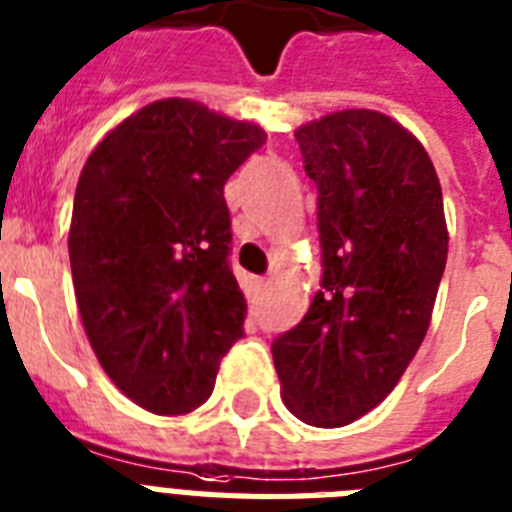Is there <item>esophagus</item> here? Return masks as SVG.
<instances>
[{"instance_id":"esophagus-1","label":"esophagus","mask_w":512,"mask_h":512,"mask_svg":"<svg viewBox=\"0 0 512 512\" xmlns=\"http://www.w3.org/2000/svg\"><path fill=\"white\" fill-rule=\"evenodd\" d=\"M268 284H270L268 278H255V286H257V289H265V286H268Z\"/></svg>"}]
</instances>
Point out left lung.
I'll return each mask as SVG.
<instances>
[{"instance_id":"8db88e82","label":"left lung","mask_w":512,"mask_h":512,"mask_svg":"<svg viewBox=\"0 0 512 512\" xmlns=\"http://www.w3.org/2000/svg\"><path fill=\"white\" fill-rule=\"evenodd\" d=\"M294 139L318 186L323 278L270 352L286 407L336 429L384 402L415 357L450 239L434 165L400 123L342 110Z\"/></svg>"}]
</instances>
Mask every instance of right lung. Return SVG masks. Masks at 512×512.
Masks as SVG:
<instances>
[{
    "mask_svg": "<svg viewBox=\"0 0 512 512\" xmlns=\"http://www.w3.org/2000/svg\"><path fill=\"white\" fill-rule=\"evenodd\" d=\"M263 144L260 126L173 97L112 128L83 165L68 236L78 313L112 384L149 413L207 402L244 336L223 186Z\"/></svg>",
    "mask_w": 512,
    "mask_h": 512,
    "instance_id": "obj_1",
    "label": "right lung"
}]
</instances>
